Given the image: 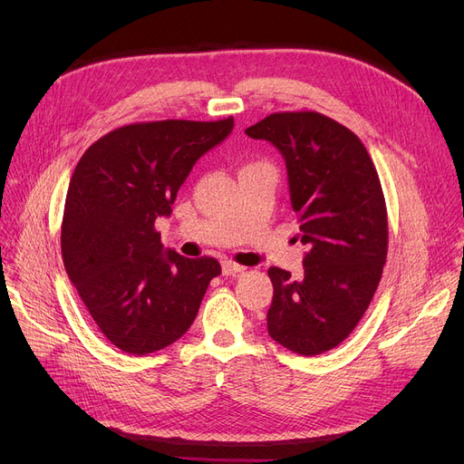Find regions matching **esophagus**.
Instances as JSON below:
<instances>
[{"mask_svg":"<svg viewBox=\"0 0 464 464\" xmlns=\"http://www.w3.org/2000/svg\"><path fill=\"white\" fill-rule=\"evenodd\" d=\"M238 273H245V266L237 265L233 261H222V275L224 276H235Z\"/></svg>","mask_w":464,"mask_h":464,"instance_id":"esophagus-1","label":"esophagus"}]
</instances>
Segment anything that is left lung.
Wrapping results in <instances>:
<instances>
[{"mask_svg": "<svg viewBox=\"0 0 464 464\" xmlns=\"http://www.w3.org/2000/svg\"><path fill=\"white\" fill-rule=\"evenodd\" d=\"M269 140L287 169L291 208L306 245L304 275L271 266L266 329L299 355L333 350L355 329L387 257V210L376 167L359 137L320 112H275L246 130Z\"/></svg>", "mask_w": 464, "mask_h": 464, "instance_id": "8db88e82", "label": "left lung"}]
</instances>
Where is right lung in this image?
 <instances>
[{"instance_id": "add662e5", "label": "right lung", "mask_w": 464, "mask_h": 464, "mask_svg": "<svg viewBox=\"0 0 464 464\" xmlns=\"http://www.w3.org/2000/svg\"><path fill=\"white\" fill-rule=\"evenodd\" d=\"M218 121L161 120L118 128L84 152L71 177L62 257L92 320L126 353L167 348L189 329L222 266L163 250L154 229L203 154L227 139Z\"/></svg>"}]
</instances>
